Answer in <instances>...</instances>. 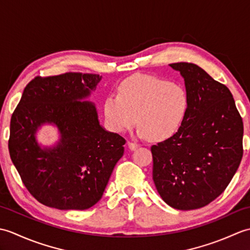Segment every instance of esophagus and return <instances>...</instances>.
<instances>
[{"label": "esophagus", "mask_w": 250, "mask_h": 250, "mask_svg": "<svg viewBox=\"0 0 250 250\" xmlns=\"http://www.w3.org/2000/svg\"><path fill=\"white\" fill-rule=\"evenodd\" d=\"M128 146H129V148H130V149H131V150H135V149H136V148L140 146V144H139V143H133V142H129V143H128Z\"/></svg>", "instance_id": "obj_1"}]
</instances>
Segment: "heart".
I'll return each mask as SVG.
<instances>
[{"label":"heart","mask_w":250,"mask_h":250,"mask_svg":"<svg viewBox=\"0 0 250 250\" xmlns=\"http://www.w3.org/2000/svg\"><path fill=\"white\" fill-rule=\"evenodd\" d=\"M189 106L188 92L180 83L140 75L126 79L118 88V94L106 99L104 114L116 132L131 129L137 117L141 135L163 141L179 130Z\"/></svg>","instance_id":"1"}]
</instances>
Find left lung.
Returning <instances> with one entry per match:
<instances>
[{
  "label": "left lung",
  "instance_id": "1",
  "mask_svg": "<svg viewBox=\"0 0 250 250\" xmlns=\"http://www.w3.org/2000/svg\"><path fill=\"white\" fill-rule=\"evenodd\" d=\"M190 101L179 130L151 146L152 179L163 201L180 210L201 208L224 192L243 157V119L226 84L193 63H172Z\"/></svg>",
  "mask_w": 250,
  "mask_h": 250
}]
</instances>
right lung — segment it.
<instances>
[{
    "instance_id": "1",
    "label": "right lung",
    "mask_w": 250,
    "mask_h": 250,
    "mask_svg": "<svg viewBox=\"0 0 250 250\" xmlns=\"http://www.w3.org/2000/svg\"><path fill=\"white\" fill-rule=\"evenodd\" d=\"M100 81L97 74L76 72L36 76L14 110L9 156L25 188L42 204L81 210L93 206L124 155V137L105 131L94 105L79 101ZM45 122L62 133L51 150H42L35 141L37 128Z\"/></svg>"
}]
</instances>
